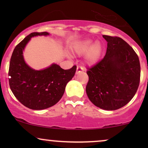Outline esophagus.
Instances as JSON below:
<instances>
[{"label": "esophagus", "instance_id": "obj_1", "mask_svg": "<svg viewBox=\"0 0 148 148\" xmlns=\"http://www.w3.org/2000/svg\"><path fill=\"white\" fill-rule=\"evenodd\" d=\"M84 71V68L81 66H77V69H76V74H79V73H82Z\"/></svg>", "mask_w": 148, "mask_h": 148}]
</instances>
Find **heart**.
Masks as SVG:
<instances>
[{"label":"heart","mask_w":148,"mask_h":148,"mask_svg":"<svg viewBox=\"0 0 148 148\" xmlns=\"http://www.w3.org/2000/svg\"><path fill=\"white\" fill-rule=\"evenodd\" d=\"M92 44V40L88 39L76 44L74 47V51L77 55L86 53L85 60L88 64H94L98 62L102 50L100 42H96L93 45Z\"/></svg>","instance_id":"obj_1"}]
</instances>
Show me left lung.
Here are the masks:
<instances>
[{
    "label": "left lung",
    "mask_w": 148,
    "mask_h": 148,
    "mask_svg": "<svg viewBox=\"0 0 148 148\" xmlns=\"http://www.w3.org/2000/svg\"><path fill=\"white\" fill-rule=\"evenodd\" d=\"M108 42L106 55L88 67L86 93L95 106L114 110L125 106L135 96L140 82L139 57L122 38L103 36Z\"/></svg>",
    "instance_id": "obj_1"
}]
</instances>
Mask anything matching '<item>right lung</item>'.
<instances>
[{
  "label": "right lung",
  "mask_w": 148,
  "mask_h": 148,
  "mask_svg": "<svg viewBox=\"0 0 148 148\" xmlns=\"http://www.w3.org/2000/svg\"><path fill=\"white\" fill-rule=\"evenodd\" d=\"M48 36V32H33L15 46L9 64L10 88L16 98L32 110H43L56 104L63 96L66 84L76 71L74 65L64 70L56 64L37 71L29 67L24 60L23 50L31 38Z\"/></svg>",
  "instance_id": "obj_1"
}]
</instances>
